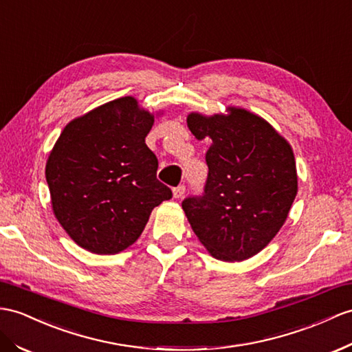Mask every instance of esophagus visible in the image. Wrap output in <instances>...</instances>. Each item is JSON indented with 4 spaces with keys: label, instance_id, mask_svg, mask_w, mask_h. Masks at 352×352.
I'll return each mask as SVG.
<instances>
[{
    "label": "esophagus",
    "instance_id": "esophagus-1",
    "mask_svg": "<svg viewBox=\"0 0 352 352\" xmlns=\"http://www.w3.org/2000/svg\"><path fill=\"white\" fill-rule=\"evenodd\" d=\"M184 194H185V186L184 185H179L177 188H175V190H173L175 199H182Z\"/></svg>",
    "mask_w": 352,
    "mask_h": 352
}]
</instances>
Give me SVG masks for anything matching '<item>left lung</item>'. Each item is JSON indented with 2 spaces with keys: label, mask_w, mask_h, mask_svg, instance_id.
<instances>
[{
  "label": "left lung",
  "mask_w": 352,
  "mask_h": 352,
  "mask_svg": "<svg viewBox=\"0 0 352 352\" xmlns=\"http://www.w3.org/2000/svg\"><path fill=\"white\" fill-rule=\"evenodd\" d=\"M186 124L197 140H212L204 195L182 203L191 228L213 258H251L279 233L297 195L293 148L243 107L213 115L191 111Z\"/></svg>",
  "instance_id": "obj_1"
}]
</instances>
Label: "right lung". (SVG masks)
<instances>
[{"instance_id": "obj_1", "label": "right lung", "mask_w": 352, "mask_h": 352, "mask_svg": "<svg viewBox=\"0 0 352 352\" xmlns=\"http://www.w3.org/2000/svg\"><path fill=\"white\" fill-rule=\"evenodd\" d=\"M164 110L126 96L72 119L46 161L54 215L83 250L113 255L143 233L153 208L171 199L144 139Z\"/></svg>"}]
</instances>
